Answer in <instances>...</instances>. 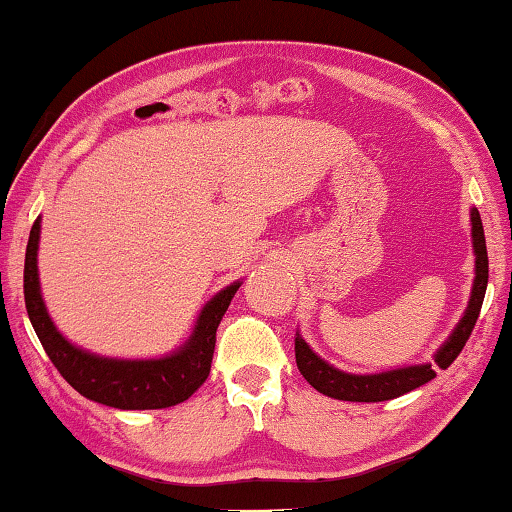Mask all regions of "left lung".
<instances>
[{
    "mask_svg": "<svg viewBox=\"0 0 512 512\" xmlns=\"http://www.w3.org/2000/svg\"><path fill=\"white\" fill-rule=\"evenodd\" d=\"M470 223H472V245H475L477 267H475V285H472V296L468 303V310L461 318V323L455 327L450 339L441 345V350L435 354V365H412V368H399L381 374H347L327 365L323 359L310 350L301 334L296 332L294 336V352H296V365L301 374L307 379V383L323 392L325 397L341 399V401H388L397 399L401 394L410 390L421 388L423 383L432 381L437 376V368L446 370L448 365L457 359L459 352L464 350L466 341L470 339L472 327H475L481 303L486 296L488 285V252H486V236L484 225H481L479 211H470Z\"/></svg>",
    "mask_w": 512,
    "mask_h": 512,
    "instance_id": "left-lung-1",
    "label": "left lung"
}]
</instances>
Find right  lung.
I'll return each mask as SVG.
<instances>
[{
    "label": "right lung",
    "mask_w": 512,
    "mask_h": 512,
    "mask_svg": "<svg viewBox=\"0 0 512 512\" xmlns=\"http://www.w3.org/2000/svg\"><path fill=\"white\" fill-rule=\"evenodd\" d=\"M37 245L40 218L33 223L24 260V301L33 330L42 347L66 381L82 397L120 410H158L187 401L211 370L216 330L240 283L225 287L202 310L194 334L180 352L153 361H118L77 350L46 314L37 281Z\"/></svg>",
    "instance_id": "right-lung-1"
}]
</instances>
